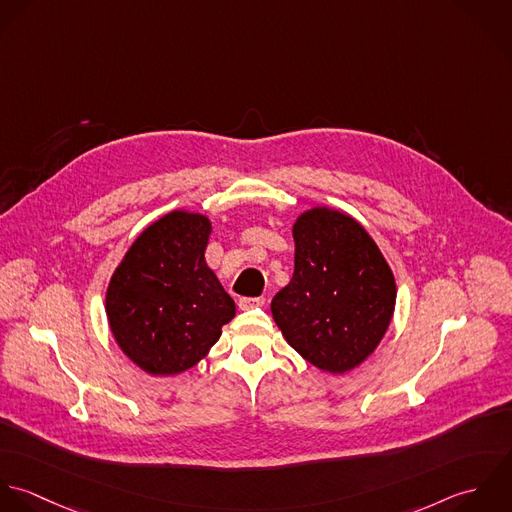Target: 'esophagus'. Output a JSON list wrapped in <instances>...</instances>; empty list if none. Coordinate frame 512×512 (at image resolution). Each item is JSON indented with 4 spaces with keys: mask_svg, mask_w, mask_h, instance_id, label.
<instances>
[{
    "mask_svg": "<svg viewBox=\"0 0 512 512\" xmlns=\"http://www.w3.org/2000/svg\"><path fill=\"white\" fill-rule=\"evenodd\" d=\"M239 308L241 310H249V308L265 307V299L263 297H257V299H249V297H243L239 299Z\"/></svg>",
    "mask_w": 512,
    "mask_h": 512,
    "instance_id": "34e87169",
    "label": "esophagus"
}]
</instances>
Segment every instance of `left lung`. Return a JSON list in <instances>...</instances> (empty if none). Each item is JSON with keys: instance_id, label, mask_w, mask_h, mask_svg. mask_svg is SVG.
Wrapping results in <instances>:
<instances>
[{"instance_id": "obj_1", "label": "left lung", "mask_w": 512, "mask_h": 512, "mask_svg": "<svg viewBox=\"0 0 512 512\" xmlns=\"http://www.w3.org/2000/svg\"><path fill=\"white\" fill-rule=\"evenodd\" d=\"M295 273L271 312L285 340L312 366L344 374L384 338L396 279L368 231L350 215L312 207L293 225Z\"/></svg>"}]
</instances>
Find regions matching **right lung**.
<instances>
[{"mask_svg": "<svg viewBox=\"0 0 512 512\" xmlns=\"http://www.w3.org/2000/svg\"><path fill=\"white\" fill-rule=\"evenodd\" d=\"M211 221L176 209L148 225L106 289V318L120 350L152 376L196 366L235 316L205 263Z\"/></svg>", "mask_w": 512, "mask_h": 512, "instance_id": "right-lung-1", "label": "right lung"}]
</instances>
